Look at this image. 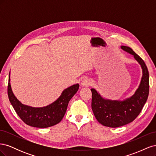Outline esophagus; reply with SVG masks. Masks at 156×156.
<instances>
[{"instance_id":"1","label":"esophagus","mask_w":156,"mask_h":156,"mask_svg":"<svg viewBox=\"0 0 156 156\" xmlns=\"http://www.w3.org/2000/svg\"><path fill=\"white\" fill-rule=\"evenodd\" d=\"M91 84V82L88 79H84L81 83V85L83 87H88Z\"/></svg>"}]
</instances>
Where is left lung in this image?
I'll return each mask as SVG.
<instances>
[{"label": "left lung", "mask_w": 156, "mask_h": 156, "mask_svg": "<svg viewBox=\"0 0 156 156\" xmlns=\"http://www.w3.org/2000/svg\"><path fill=\"white\" fill-rule=\"evenodd\" d=\"M121 48L134 56L143 69V77L134 95L122 101L105 100L95 89H91L94 115L100 124L110 127H120L133 122L142 111L149 94V73L144 60L129 47L122 45Z\"/></svg>", "instance_id": "8db88e82"}]
</instances>
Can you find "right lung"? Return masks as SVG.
Listing matches in <instances>:
<instances>
[{"instance_id": "obj_1", "label": "right lung", "mask_w": 156, "mask_h": 156, "mask_svg": "<svg viewBox=\"0 0 156 156\" xmlns=\"http://www.w3.org/2000/svg\"><path fill=\"white\" fill-rule=\"evenodd\" d=\"M10 79L8 84V95L14 110L20 119L27 125L45 128L58 124L65 115L69 100L78 90L79 84H76L65 89L57 100L44 107H32L22 104L13 95Z\"/></svg>"}]
</instances>
